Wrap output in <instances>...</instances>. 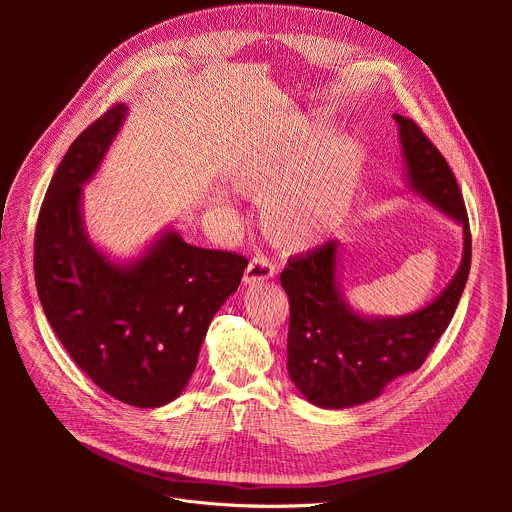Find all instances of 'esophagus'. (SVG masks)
I'll return each mask as SVG.
<instances>
[{"instance_id":"esophagus-1","label":"esophagus","mask_w":512,"mask_h":512,"mask_svg":"<svg viewBox=\"0 0 512 512\" xmlns=\"http://www.w3.org/2000/svg\"><path fill=\"white\" fill-rule=\"evenodd\" d=\"M275 271H277V267H275V263H273L267 255H255V257L249 261L247 269H245L243 281H245V283L265 281V279H271V277L275 275Z\"/></svg>"}]
</instances>
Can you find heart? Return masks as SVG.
<instances>
[{"mask_svg":"<svg viewBox=\"0 0 512 512\" xmlns=\"http://www.w3.org/2000/svg\"><path fill=\"white\" fill-rule=\"evenodd\" d=\"M322 141L318 129L304 127L296 143L255 154L237 176L243 192L265 200V231L283 247L302 249L324 237L352 194L360 164L356 148L336 141L315 161Z\"/></svg>","mask_w":512,"mask_h":512,"instance_id":"obj_1","label":"heart"}]
</instances>
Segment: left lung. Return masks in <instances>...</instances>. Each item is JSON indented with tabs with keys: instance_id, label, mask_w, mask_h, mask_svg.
I'll list each match as a JSON object with an SVG mask.
<instances>
[{
	"instance_id": "obj_1",
	"label": "left lung",
	"mask_w": 512,
	"mask_h": 512,
	"mask_svg": "<svg viewBox=\"0 0 512 512\" xmlns=\"http://www.w3.org/2000/svg\"><path fill=\"white\" fill-rule=\"evenodd\" d=\"M393 117L411 188L462 223L464 255L435 302L409 316L381 320L362 318L342 302L334 241L287 259L279 279L289 298V379L310 403L326 409L367 403L393 379L417 371L446 332L470 273L472 235L456 176L413 119Z\"/></svg>"
}]
</instances>
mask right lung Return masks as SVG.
I'll return each instance as SVG.
<instances>
[{
  "instance_id": "1",
  "label": "right lung",
  "mask_w": 512,
  "mask_h": 512,
  "mask_svg": "<svg viewBox=\"0 0 512 512\" xmlns=\"http://www.w3.org/2000/svg\"><path fill=\"white\" fill-rule=\"evenodd\" d=\"M127 107L93 121L58 164L34 235L42 310L97 387L135 407L174 401L190 381L208 324L235 294L247 259L164 235L129 267L111 263L85 235L81 184L99 168Z\"/></svg>"
}]
</instances>
